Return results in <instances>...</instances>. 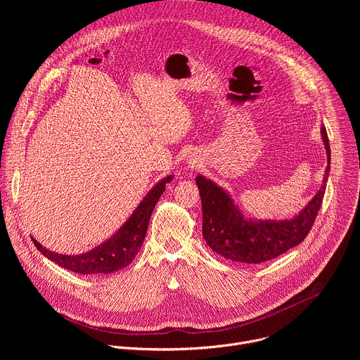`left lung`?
I'll return each instance as SVG.
<instances>
[{"mask_svg":"<svg viewBox=\"0 0 360 360\" xmlns=\"http://www.w3.org/2000/svg\"><path fill=\"white\" fill-rule=\"evenodd\" d=\"M321 132L328 155L323 184L302 212L292 219H248L226 191L211 179L196 176L202 202V235L214 252L233 262L256 265L276 258L307 236L322 207L330 169V146L325 127Z\"/></svg>","mask_w":360,"mask_h":360,"instance_id":"obj_1","label":"left lung"}]
</instances>
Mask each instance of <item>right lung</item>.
Here are the masks:
<instances>
[{
	"instance_id": "add662e5",
	"label": "right lung",
	"mask_w": 360,
	"mask_h": 360,
	"mask_svg": "<svg viewBox=\"0 0 360 360\" xmlns=\"http://www.w3.org/2000/svg\"><path fill=\"white\" fill-rule=\"evenodd\" d=\"M172 178L174 176L169 175L161 179L148 192V195L138 205V208L134 211L129 219L118 229L114 236L86 253L75 256L56 253L53 250L45 249L32 236L31 239L37 249L44 256H46L49 261H53L61 268H65L75 274L101 275L117 272L128 266L135 259V256L145 239L152 211L155 208L161 195L164 193L165 185L171 182Z\"/></svg>"
}]
</instances>
